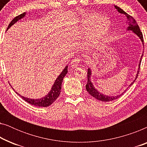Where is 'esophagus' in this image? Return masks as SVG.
Masks as SVG:
<instances>
[{
  "instance_id": "1",
  "label": "esophagus",
  "mask_w": 147,
  "mask_h": 147,
  "mask_svg": "<svg viewBox=\"0 0 147 147\" xmlns=\"http://www.w3.org/2000/svg\"><path fill=\"white\" fill-rule=\"evenodd\" d=\"M80 61H81V58L79 57H76L71 62V67L72 68L77 67L79 65Z\"/></svg>"
}]
</instances>
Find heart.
I'll return each mask as SVG.
<instances>
[{
  "label": "heart",
  "instance_id": "heart-1",
  "mask_svg": "<svg viewBox=\"0 0 147 147\" xmlns=\"http://www.w3.org/2000/svg\"><path fill=\"white\" fill-rule=\"evenodd\" d=\"M91 39L92 40L99 39L105 35L109 31L110 21L106 16H98V14H91L84 18L82 21V27L84 29H88L90 26Z\"/></svg>",
  "mask_w": 147,
  "mask_h": 147
}]
</instances>
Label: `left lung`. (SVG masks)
Here are the masks:
<instances>
[{
	"instance_id": "1",
	"label": "left lung",
	"mask_w": 147,
	"mask_h": 147,
	"mask_svg": "<svg viewBox=\"0 0 147 147\" xmlns=\"http://www.w3.org/2000/svg\"><path fill=\"white\" fill-rule=\"evenodd\" d=\"M114 7L116 8V9H117V11L119 12L120 13L125 15L126 18H127V21L128 23V27H127V30L128 31H132L133 33H135L136 35L140 38V39L141 40L142 45H143V46H144V40H143V36H142V32L140 31V28H139V27H138V24L136 23V22L135 20H134V18L131 17L130 15H128V14L126 13V12H124L123 10H122V9H120V7H117V6L115 5L114 6ZM142 56H143V54H142L141 57H140L139 64H138V71H137V74H136V75L135 79H134V81L130 84L128 87H130V86H131L132 84H133V83L135 82V80H136V78H137V77H138V73H139L140 66V63H141V60H142ZM91 76H92V71L90 68H88V82H87V84H86V90H87V91L88 92V93H89L92 96H93V97L95 98L96 99L100 100V101L110 102V101H112V100H114L118 99V98H120L122 95H123V94L126 91V90L128 89L127 88L126 90H124V92H122L121 94H119V95L112 96L104 95V94H103L102 93H100V92H98V90H96L95 87H94L93 84L92 83L91 80H90V78H91Z\"/></svg>"
}]
</instances>
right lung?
I'll use <instances>...</instances> for the list:
<instances>
[{
    "label": "right lung",
    "mask_w": 147,
    "mask_h": 147,
    "mask_svg": "<svg viewBox=\"0 0 147 147\" xmlns=\"http://www.w3.org/2000/svg\"><path fill=\"white\" fill-rule=\"evenodd\" d=\"M25 15L26 13H23L21 14L20 15L17 16V17L14 18V19L12 20L11 23H10L9 26H8L7 31L12 25H13L15 23H17L18 21H19V20L21 19L22 18L25 17ZM67 67L68 65L65 66V67L64 68L63 71H61V73L59 74V76H58L57 79L55 80V82H54V84L53 86H52L51 90H50V92L48 93L47 95L45 96L44 97L39 98V99H31V98H28L24 97V96H22L21 95L18 94L17 92H16V93H17L20 97H21L22 99H23L25 101L28 102L29 104H31V105L38 106V107H47V106L51 105L52 103H53V102L57 100V98L59 97L60 92H61V84L62 82H63V79L67 73Z\"/></svg>",
    "instance_id": "add662e5"
}]
</instances>
